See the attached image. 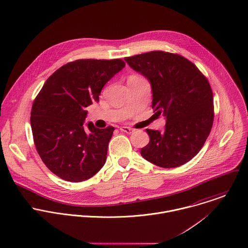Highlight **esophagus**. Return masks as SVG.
Returning a JSON list of instances; mask_svg holds the SVG:
<instances>
[{
    "label": "esophagus",
    "instance_id": "1",
    "mask_svg": "<svg viewBox=\"0 0 248 248\" xmlns=\"http://www.w3.org/2000/svg\"><path fill=\"white\" fill-rule=\"evenodd\" d=\"M120 130H121V131H124V132H125V133H127V134H130V133H132V132L134 131L133 128L128 127V126H122V127H120Z\"/></svg>",
    "mask_w": 248,
    "mask_h": 248
}]
</instances>
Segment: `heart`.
Here are the masks:
<instances>
[{"instance_id": "1", "label": "heart", "mask_w": 248, "mask_h": 248, "mask_svg": "<svg viewBox=\"0 0 248 248\" xmlns=\"http://www.w3.org/2000/svg\"><path fill=\"white\" fill-rule=\"evenodd\" d=\"M129 78H141L138 76H131V77H129Z\"/></svg>"}]
</instances>
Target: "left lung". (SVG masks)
<instances>
[{
    "label": "left lung",
    "instance_id": "8db88e82",
    "mask_svg": "<svg viewBox=\"0 0 248 248\" xmlns=\"http://www.w3.org/2000/svg\"><path fill=\"white\" fill-rule=\"evenodd\" d=\"M151 83L152 109L166 117L165 131L147 129L141 155L161 168H176L194 158L214 122L213 92L206 77L184 56L153 50L125 57Z\"/></svg>",
    "mask_w": 248,
    "mask_h": 248
}]
</instances>
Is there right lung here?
<instances>
[{
    "label": "right lung",
    "instance_id": "obj_1",
    "mask_svg": "<svg viewBox=\"0 0 248 248\" xmlns=\"http://www.w3.org/2000/svg\"><path fill=\"white\" fill-rule=\"evenodd\" d=\"M125 63L122 59H78L56 70L33 101L31 124L36 150L52 173L70 182L94 176L103 167L114 127L88 124L85 108Z\"/></svg>",
    "mask_w": 248,
    "mask_h": 248
}]
</instances>
